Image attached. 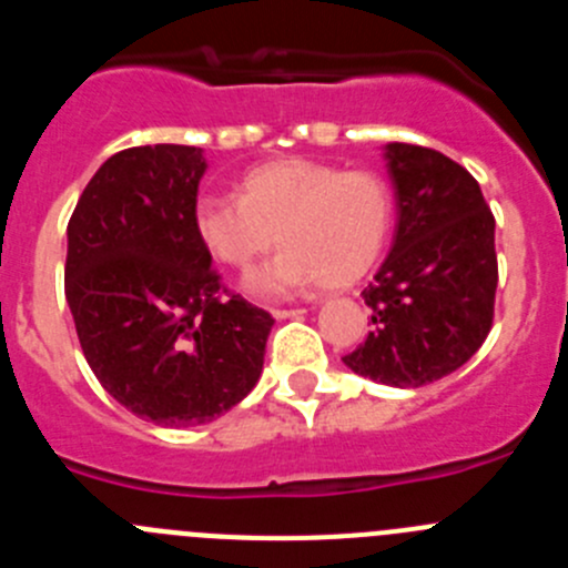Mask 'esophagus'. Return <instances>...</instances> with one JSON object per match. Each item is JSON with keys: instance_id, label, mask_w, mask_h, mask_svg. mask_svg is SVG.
Instances as JSON below:
<instances>
[{"instance_id": "34e87169", "label": "esophagus", "mask_w": 568, "mask_h": 568, "mask_svg": "<svg viewBox=\"0 0 568 568\" xmlns=\"http://www.w3.org/2000/svg\"><path fill=\"white\" fill-rule=\"evenodd\" d=\"M301 313H304L301 307H275L273 310L275 318H295V315H301Z\"/></svg>"}]
</instances>
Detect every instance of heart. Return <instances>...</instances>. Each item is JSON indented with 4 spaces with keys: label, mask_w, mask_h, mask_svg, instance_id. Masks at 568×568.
I'll return each instance as SVG.
<instances>
[{
    "label": "heart",
    "mask_w": 568,
    "mask_h": 568,
    "mask_svg": "<svg viewBox=\"0 0 568 568\" xmlns=\"http://www.w3.org/2000/svg\"><path fill=\"white\" fill-rule=\"evenodd\" d=\"M195 233L224 267L247 270L278 241L270 264L247 278L255 295H290L318 281L341 290L364 278L393 227V190L375 170L281 159L241 179L235 195H202Z\"/></svg>",
    "instance_id": "heart-1"
}]
</instances>
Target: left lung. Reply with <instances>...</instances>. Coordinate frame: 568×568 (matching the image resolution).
I'll use <instances>...</instances> for the list:
<instances>
[{
    "instance_id": "obj_1",
    "label": "left lung",
    "mask_w": 568,
    "mask_h": 568,
    "mask_svg": "<svg viewBox=\"0 0 568 568\" xmlns=\"http://www.w3.org/2000/svg\"><path fill=\"white\" fill-rule=\"evenodd\" d=\"M398 199L393 250L364 290L373 329L344 355L353 373L389 386H424L455 373L495 318V215L478 182L449 155L386 144Z\"/></svg>"
}]
</instances>
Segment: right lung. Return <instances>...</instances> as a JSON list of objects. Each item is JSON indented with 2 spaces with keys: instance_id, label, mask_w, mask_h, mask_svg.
<instances>
[{
  "instance_id": "1",
  "label": "right lung",
  "mask_w": 568,
  "mask_h": 568,
  "mask_svg": "<svg viewBox=\"0 0 568 568\" xmlns=\"http://www.w3.org/2000/svg\"><path fill=\"white\" fill-rule=\"evenodd\" d=\"M199 148L110 155L68 222V295L79 344L124 409L162 426L215 420L247 398L273 315L224 287L195 233Z\"/></svg>"
}]
</instances>
